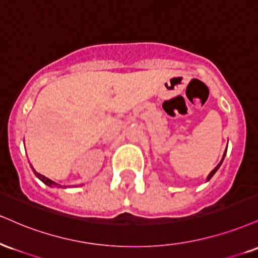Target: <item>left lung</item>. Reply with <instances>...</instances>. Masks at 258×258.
<instances>
[{
  "label": "left lung",
  "mask_w": 258,
  "mask_h": 258,
  "mask_svg": "<svg viewBox=\"0 0 258 258\" xmlns=\"http://www.w3.org/2000/svg\"><path fill=\"white\" fill-rule=\"evenodd\" d=\"M226 153H227V150L225 151V153H223V157H222V159H221V162L219 163V164H217V165H216V168H215V169H214V170H213V171H211V172H210V174H209V176H208V178H207V181H209V180H210V178H211V177H213V176H214V175H215V172H216L217 170H219V168H220V166H221V164H222L223 159H225V156H226Z\"/></svg>",
  "instance_id": "obj_1"
}]
</instances>
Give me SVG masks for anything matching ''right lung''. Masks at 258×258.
Here are the masks:
<instances>
[{
	"label": "right lung",
	"mask_w": 258,
	"mask_h": 258,
	"mask_svg": "<svg viewBox=\"0 0 258 258\" xmlns=\"http://www.w3.org/2000/svg\"><path fill=\"white\" fill-rule=\"evenodd\" d=\"M32 170H33V172H35L36 176H37L39 180H41L44 184H47V186H49V187H61V186H60V184H57L56 182H54V181H51L50 178H48V177L43 176V175L38 174L37 171H35V169H33V168H32Z\"/></svg>",
	"instance_id": "obj_1"
}]
</instances>
